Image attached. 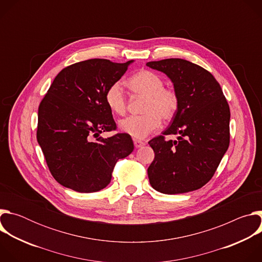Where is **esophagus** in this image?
<instances>
[{"instance_id": "34e87169", "label": "esophagus", "mask_w": 262, "mask_h": 262, "mask_svg": "<svg viewBox=\"0 0 262 262\" xmlns=\"http://www.w3.org/2000/svg\"><path fill=\"white\" fill-rule=\"evenodd\" d=\"M134 145L136 148H141L142 146L145 145V143L142 141H139V140H134Z\"/></svg>"}]
</instances>
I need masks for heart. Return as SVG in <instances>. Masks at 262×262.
<instances>
[{
	"label": "heart",
	"mask_w": 262,
	"mask_h": 262,
	"mask_svg": "<svg viewBox=\"0 0 262 262\" xmlns=\"http://www.w3.org/2000/svg\"><path fill=\"white\" fill-rule=\"evenodd\" d=\"M129 89L145 97L142 105L143 115L129 116L119 121L122 133L136 140H142L154 133L161 124V120L169 121L177 113L179 96L173 89L164 88L165 83L157 73L142 70L128 81ZM104 100L113 114L123 115L126 110V99L120 83L110 85L104 93Z\"/></svg>",
	"instance_id": "heart-1"
}]
</instances>
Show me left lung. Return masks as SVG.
<instances>
[{
  "instance_id": "8db88e82",
  "label": "left lung",
  "mask_w": 262,
  "mask_h": 262,
  "mask_svg": "<svg viewBox=\"0 0 262 262\" xmlns=\"http://www.w3.org/2000/svg\"><path fill=\"white\" fill-rule=\"evenodd\" d=\"M164 72L179 96V107L163 135L148 142L155 160L147 169L151 186L174 195L198 190L213 176L226 154L230 134V110L220 84L201 66L183 59L146 63Z\"/></svg>"
}]
</instances>
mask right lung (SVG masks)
Instances as JSON below:
<instances>
[{"mask_svg":"<svg viewBox=\"0 0 262 262\" xmlns=\"http://www.w3.org/2000/svg\"><path fill=\"white\" fill-rule=\"evenodd\" d=\"M133 62L90 59L67 66L41 100L37 141L52 175L65 188L80 193L104 189L117 161L133 152L127 134L100 137L116 129L104 93Z\"/></svg>","mask_w":262,"mask_h":262,"instance_id":"obj_1","label":"right lung"}]
</instances>
